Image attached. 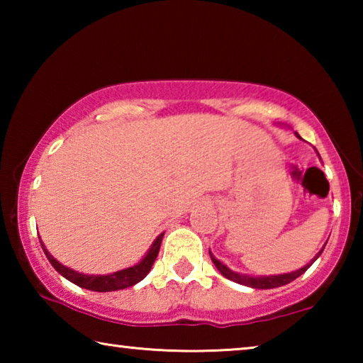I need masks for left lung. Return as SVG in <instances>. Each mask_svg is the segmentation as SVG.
I'll use <instances>...</instances> for the list:
<instances>
[{
    "instance_id": "1",
    "label": "left lung",
    "mask_w": 363,
    "mask_h": 363,
    "mask_svg": "<svg viewBox=\"0 0 363 363\" xmlns=\"http://www.w3.org/2000/svg\"><path fill=\"white\" fill-rule=\"evenodd\" d=\"M296 136H298V134H296ZM322 251L314 257V259H312V262H314L317 257L322 255ZM210 256H211V261L214 262V266L218 267L219 272L223 274L225 279H229V280L235 281V284H240V285H247V286H251V288H259V290H270V288H277V286H284L286 284H290V281H293L294 279H298L299 275H303L306 270L312 266V262H311V264H307V266H304L303 269L294 270V272H291V274L269 275V277H250V275H243V274L233 272V270H230L229 267L224 266L223 262L218 261L216 257L211 255V251H210Z\"/></svg>"
}]
</instances>
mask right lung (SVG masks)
<instances>
[{"mask_svg": "<svg viewBox=\"0 0 363 363\" xmlns=\"http://www.w3.org/2000/svg\"><path fill=\"white\" fill-rule=\"evenodd\" d=\"M162 238H163V233L162 235H158L157 240L153 242L152 248L149 250V253H147L144 256V259L139 264H136V266L118 270V272H113L110 275H86V274L75 272V270L65 267V266H62V264L54 259V257L48 253V250L45 248L43 242H41V247H43V251H45V255L49 259V262L52 264V267L56 269L60 275H64L67 280H70L72 284H75L78 286L86 288V290L106 293V291L123 290V288L133 286V285H136L138 281L143 280L145 275L150 272L152 264L157 259L160 245H162Z\"/></svg>", "mask_w": 363, "mask_h": 363, "instance_id": "obj_1", "label": "right lung"}]
</instances>
